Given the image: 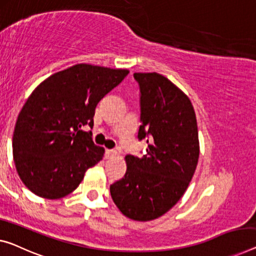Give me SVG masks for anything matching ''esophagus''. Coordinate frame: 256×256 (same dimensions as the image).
Returning a JSON list of instances; mask_svg holds the SVG:
<instances>
[{"instance_id":"1","label":"esophagus","mask_w":256,"mask_h":256,"mask_svg":"<svg viewBox=\"0 0 256 256\" xmlns=\"http://www.w3.org/2000/svg\"><path fill=\"white\" fill-rule=\"evenodd\" d=\"M115 155H117V152L115 150H106V158H112Z\"/></svg>"}]
</instances>
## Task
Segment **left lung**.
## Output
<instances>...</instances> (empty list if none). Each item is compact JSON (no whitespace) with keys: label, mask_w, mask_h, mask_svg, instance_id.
I'll list each match as a JSON object with an SVG mask.
<instances>
[{"label":"left lung","mask_w":256,"mask_h":256,"mask_svg":"<svg viewBox=\"0 0 256 256\" xmlns=\"http://www.w3.org/2000/svg\"><path fill=\"white\" fill-rule=\"evenodd\" d=\"M140 88L138 138L146 139L142 158L128 155L125 176L110 185L123 215L152 220L170 210L185 193L199 160V136L193 106L164 76L134 74Z\"/></svg>","instance_id":"1"}]
</instances>
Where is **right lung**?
Wrapping results in <instances>:
<instances>
[{"instance_id": "1", "label": "right lung", "mask_w": 256, "mask_h": 256, "mask_svg": "<svg viewBox=\"0 0 256 256\" xmlns=\"http://www.w3.org/2000/svg\"><path fill=\"white\" fill-rule=\"evenodd\" d=\"M128 74L124 68L76 64L32 92L12 138L17 172L30 192L52 200L66 196L101 161L104 150L82 128H93L98 104Z\"/></svg>"}]
</instances>
